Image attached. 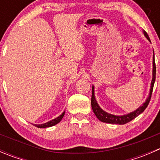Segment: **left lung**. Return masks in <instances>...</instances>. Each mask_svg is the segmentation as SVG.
<instances>
[{
    "label": "left lung",
    "instance_id": "left-lung-1",
    "mask_svg": "<svg viewBox=\"0 0 160 160\" xmlns=\"http://www.w3.org/2000/svg\"><path fill=\"white\" fill-rule=\"evenodd\" d=\"M144 32V35L149 40V37L148 35V34L146 33V32ZM153 69H152V80L151 82V88H150V93L148 98L146 99V102L142 104V106H140L137 110H135L133 112H131L129 114H125V115H122V116H117L114 115V114H111L107 113L106 111H103L101 108L99 107V105L97 103L96 100H95L94 97V90H93V87H92V96H91V107L93 109V113H94L95 115L97 116L98 119H99L101 122H106V123H110V124H118V125H124V124H126L128 122H131L132 120H133L134 118L137 117L138 115H139L141 113H142L143 111L146 110V108H147L148 104H149L150 99H151L152 97V93L153 90V86H154L155 80H156V63H155V58L154 55H153Z\"/></svg>",
    "mask_w": 160,
    "mask_h": 160
}]
</instances>
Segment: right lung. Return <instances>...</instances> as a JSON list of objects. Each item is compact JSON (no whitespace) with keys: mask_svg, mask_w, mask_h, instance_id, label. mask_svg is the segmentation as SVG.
I'll use <instances>...</instances> for the list:
<instances>
[{"mask_svg":"<svg viewBox=\"0 0 160 160\" xmlns=\"http://www.w3.org/2000/svg\"><path fill=\"white\" fill-rule=\"evenodd\" d=\"M64 114H65V111H64V112H62V114H61V115H59V117L56 118H55V119H53V120L50 121V122H46V123H44V124H42V125H34L36 127H38V128H48V127L53 126V125L58 124L61 120H62V118H63Z\"/></svg>","mask_w":160,"mask_h":160,"instance_id":"add662e5","label":"right lung"}]
</instances>
